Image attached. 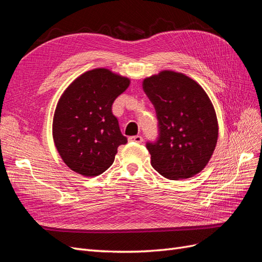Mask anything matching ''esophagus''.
Segmentation results:
<instances>
[{
  "mask_svg": "<svg viewBox=\"0 0 262 262\" xmlns=\"http://www.w3.org/2000/svg\"><path fill=\"white\" fill-rule=\"evenodd\" d=\"M129 141L130 142H136V143H141V142L143 141V139H142L141 136H133V137L129 138Z\"/></svg>",
  "mask_w": 262,
  "mask_h": 262,
  "instance_id": "1",
  "label": "esophagus"
}]
</instances>
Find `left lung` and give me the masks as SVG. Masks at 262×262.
<instances>
[{
    "instance_id": "left-lung-1",
    "label": "left lung",
    "mask_w": 262,
    "mask_h": 262,
    "mask_svg": "<svg viewBox=\"0 0 262 262\" xmlns=\"http://www.w3.org/2000/svg\"><path fill=\"white\" fill-rule=\"evenodd\" d=\"M143 90L155 107L160 138L147 143L150 164L165 178L199 173L215 149L219 124L208 94L191 77L164 70L144 78Z\"/></svg>"
}]
</instances>
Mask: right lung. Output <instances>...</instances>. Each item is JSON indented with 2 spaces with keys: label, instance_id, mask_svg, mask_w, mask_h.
Segmentation results:
<instances>
[{
  "label": "right lung",
  "instance_id": "right-lung-1",
  "mask_svg": "<svg viewBox=\"0 0 262 262\" xmlns=\"http://www.w3.org/2000/svg\"><path fill=\"white\" fill-rule=\"evenodd\" d=\"M130 78L98 68L77 76L63 92L54 110L52 137L62 161L84 177H96L115 161L122 136L113 114L115 99Z\"/></svg>",
  "mask_w": 262,
  "mask_h": 262
}]
</instances>
